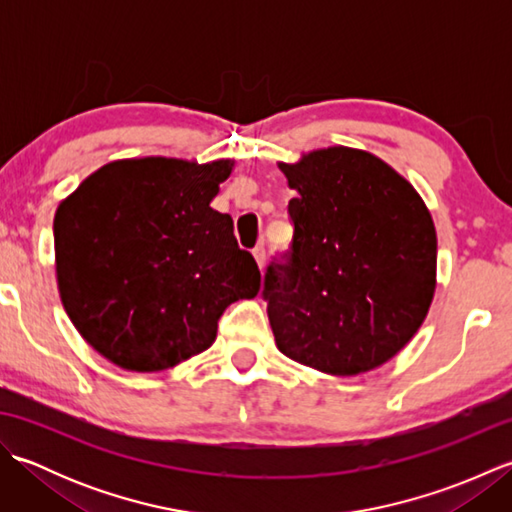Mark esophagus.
<instances>
[{
  "label": "esophagus",
  "mask_w": 512,
  "mask_h": 512,
  "mask_svg": "<svg viewBox=\"0 0 512 512\" xmlns=\"http://www.w3.org/2000/svg\"><path fill=\"white\" fill-rule=\"evenodd\" d=\"M253 257H255V262H257V266H259V270H264V268H266V248H264V246H257V248L253 250Z\"/></svg>",
  "instance_id": "esophagus-1"
}]
</instances>
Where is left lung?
<instances>
[{"label":"left lung","mask_w":512,"mask_h":512,"mask_svg":"<svg viewBox=\"0 0 512 512\" xmlns=\"http://www.w3.org/2000/svg\"><path fill=\"white\" fill-rule=\"evenodd\" d=\"M279 169L297 191L290 262L264 279L279 352L332 376L372 372L413 339L436 295L431 211L365 149H312Z\"/></svg>","instance_id":"8db88e82"}]
</instances>
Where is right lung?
<instances>
[{
  "mask_svg": "<svg viewBox=\"0 0 512 512\" xmlns=\"http://www.w3.org/2000/svg\"><path fill=\"white\" fill-rule=\"evenodd\" d=\"M235 160H112L54 213L65 312L96 352L129 372H162L209 350L217 319L253 299L262 275L211 202Z\"/></svg>",
  "mask_w": 512,
  "mask_h": 512,
  "instance_id": "right-lung-1",
  "label": "right lung"
}]
</instances>
